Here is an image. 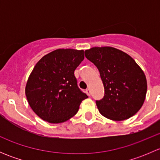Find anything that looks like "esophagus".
I'll return each instance as SVG.
<instances>
[{"label": "esophagus", "mask_w": 160, "mask_h": 160, "mask_svg": "<svg viewBox=\"0 0 160 160\" xmlns=\"http://www.w3.org/2000/svg\"><path fill=\"white\" fill-rule=\"evenodd\" d=\"M86 93L88 95V96H90V90L89 89V88L86 90Z\"/></svg>", "instance_id": "obj_1"}]
</instances>
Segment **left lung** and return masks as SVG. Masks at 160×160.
<instances>
[{
  "label": "left lung",
  "mask_w": 160,
  "mask_h": 160,
  "mask_svg": "<svg viewBox=\"0 0 160 160\" xmlns=\"http://www.w3.org/2000/svg\"><path fill=\"white\" fill-rule=\"evenodd\" d=\"M85 56L98 69L104 96L96 104L104 117L124 121L135 115L142 106L147 91L144 72L122 50L110 46L85 50Z\"/></svg>",
  "instance_id": "8db88e82"
}]
</instances>
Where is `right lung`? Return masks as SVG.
I'll return each instance as SVG.
<instances>
[{
	"mask_svg": "<svg viewBox=\"0 0 160 160\" xmlns=\"http://www.w3.org/2000/svg\"><path fill=\"white\" fill-rule=\"evenodd\" d=\"M84 51L59 49L43 56L28 77L25 95L31 108L42 120L62 123L73 117L88 98L77 86L74 71Z\"/></svg>",
	"mask_w": 160,
	"mask_h": 160,
	"instance_id": "obj_1",
	"label": "right lung"
}]
</instances>
